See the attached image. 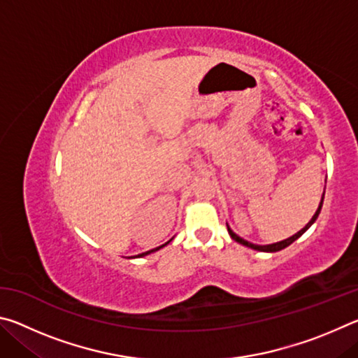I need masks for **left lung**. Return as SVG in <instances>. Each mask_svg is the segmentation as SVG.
Instances as JSON below:
<instances>
[{
  "mask_svg": "<svg viewBox=\"0 0 358 358\" xmlns=\"http://www.w3.org/2000/svg\"><path fill=\"white\" fill-rule=\"evenodd\" d=\"M324 194H325V192H324ZM322 203H324V196H322V201H320V205H319L317 211H316V213H314V216L311 217V221L308 222L306 226L300 230V232H296L295 235H292V237L287 238V240H282V241H280V243H273V245H265V246H260V245H252V243H250V241H246V240H243V238H240L237 234H234L232 230H230V229L227 227V230H229V235H230V237H232L235 241H238V243L245 245V246H248V248H251V250H256V251H264V252H276V251H281V250H284V248H287L289 245H292L296 238H300L301 235L305 234L306 230L313 226V222L317 220V216H319V213H320V208H322Z\"/></svg>",
  "mask_w": 358,
  "mask_h": 358,
  "instance_id": "obj_1",
  "label": "left lung"
}]
</instances>
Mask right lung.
Returning a JSON list of instances; mask_svg holds the SVG:
<instances>
[{
	"mask_svg": "<svg viewBox=\"0 0 358 358\" xmlns=\"http://www.w3.org/2000/svg\"><path fill=\"white\" fill-rule=\"evenodd\" d=\"M167 245V243H166ZM166 245H162V246H166ZM162 246H159V248H162ZM159 248H156V250H151V251H147V252H142V254H138V256H136V257H142V256H147V254H150V252H155V251H157L159 250Z\"/></svg>",
	"mask_w": 358,
	"mask_h": 358,
	"instance_id": "1",
	"label": "right lung"
}]
</instances>
